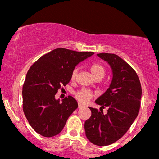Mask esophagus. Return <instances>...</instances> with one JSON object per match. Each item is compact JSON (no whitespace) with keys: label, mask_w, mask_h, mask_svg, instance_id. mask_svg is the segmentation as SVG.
<instances>
[{"label":"esophagus","mask_w":159,"mask_h":159,"mask_svg":"<svg viewBox=\"0 0 159 159\" xmlns=\"http://www.w3.org/2000/svg\"><path fill=\"white\" fill-rule=\"evenodd\" d=\"M85 105H84L83 104L78 103V108H82V107H84Z\"/></svg>","instance_id":"1"}]
</instances>
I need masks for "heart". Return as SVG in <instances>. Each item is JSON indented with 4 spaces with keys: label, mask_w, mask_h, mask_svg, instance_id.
<instances>
[{
    "label": "heart",
    "mask_w": 159,
    "mask_h": 159,
    "mask_svg": "<svg viewBox=\"0 0 159 159\" xmlns=\"http://www.w3.org/2000/svg\"><path fill=\"white\" fill-rule=\"evenodd\" d=\"M90 73L92 75V76L94 78H103L104 76L106 74V69L104 66L102 64L99 63H93L92 65L90 66ZM78 72V68H75L73 70H72V74H71V79L75 80L77 77ZM76 98L78 100H79L81 102H87L93 96V93L92 92L88 90H85V89H82V90H80L79 91L75 93V94Z\"/></svg>",
    "instance_id": "b5f03b06"
}]
</instances>
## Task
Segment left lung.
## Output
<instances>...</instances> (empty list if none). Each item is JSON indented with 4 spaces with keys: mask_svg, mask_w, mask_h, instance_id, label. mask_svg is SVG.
Here are the masks:
<instances>
[{
    "mask_svg": "<svg viewBox=\"0 0 159 159\" xmlns=\"http://www.w3.org/2000/svg\"><path fill=\"white\" fill-rule=\"evenodd\" d=\"M97 56L110 65L113 78L109 88L95 101L102 105L100 111L90 107L92 114L86 120L84 129L91 143L107 146L120 139L138 116L142 90L136 72L121 57L108 53ZM105 107L106 115L102 111Z\"/></svg>",
    "mask_w": 159,
    "mask_h": 159,
    "instance_id": "obj_1",
    "label": "left lung"
}]
</instances>
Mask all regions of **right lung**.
Masks as SVG:
<instances>
[{"label": "right lung", "mask_w": 159, "mask_h": 159, "mask_svg": "<svg viewBox=\"0 0 159 159\" xmlns=\"http://www.w3.org/2000/svg\"><path fill=\"white\" fill-rule=\"evenodd\" d=\"M93 54L56 48L42 56L29 69L22 89L23 111L38 134L51 138L63 130L78 105L71 96L61 103L55 94L70 81L75 67Z\"/></svg>", "instance_id": "right-lung-1"}]
</instances>
